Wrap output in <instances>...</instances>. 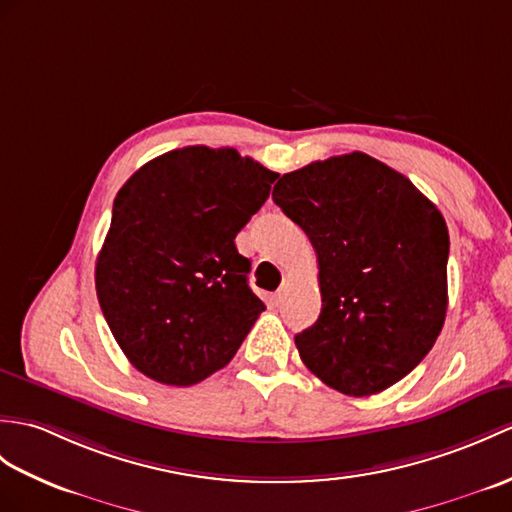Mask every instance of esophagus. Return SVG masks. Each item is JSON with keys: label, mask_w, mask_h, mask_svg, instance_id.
Returning <instances> with one entry per match:
<instances>
[{"label": "esophagus", "mask_w": 512, "mask_h": 512, "mask_svg": "<svg viewBox=\"0 0 512 512\" xmlns=\"http://www.w3.org/2000/svg\"><path fill=\"white\" fill-rule=\"evenodd\" d=\"M285 294H288V290H285V285H281V288L275 292V303H283L285 301Z\"/></svg>", "instance_id": "34e87169"}]
</instances>
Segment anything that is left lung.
I'll return each mask as SVG.
<instances>
[{"label": "left lung", "instance_id": "8db88e82", "mask_svg": "<svg viewBox=\"0 0 512 512\" xmlns=\"http://www.w3.org/2000/svg\"><path fill=\"white\" fill-rule=\"evenodd\" d=\"M272 200L318 255L323 310L294 338L303 364L351 397L397 384L445 323L449 233L441 211L364 152L283 174Z\"/></svg>", "mask_w": 512, "mask_h": 512}]
</instances>
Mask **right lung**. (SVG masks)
<instances>
[{
    "label": "right lung",
    "instance_id": "obj_1",
    "mask_svg": "<svg viewBox=\"0 0 512 512\" xmlns=\"http://www.w3.org/2000/svg\"><path fill=\"white\" fill-rule=\"evenodd\" d=\"M277 178L233 148L187 146L148 161L117 192L95 290L137 371L192 386L233 360L266 310L235 235Z\"/></svg>",
    "mask_w": 512,
    "mask_h": 512
}]
</instances>
